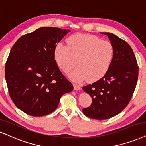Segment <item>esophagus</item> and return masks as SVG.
<instances>
[{"label":"esophagus","instance_id":"34e87169","mask_svg":"<svg viewBox=\"0 0 146 146\" xmlns=\"http://www.w3.org/2000/svg\"><path fill=\"white\" fill-rule=\"evenodd\" d=\"M80 89H81V87H80V85H78V84H74V89L80 90Z\"/></svg>","mask_w":146,"mask_h":146}]
</instances>
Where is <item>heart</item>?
<instances>
[{
  "mask_svg": "<svg viewBox=\"0 0 146 146\" xmlns=\"http://www.w3.org/2000/svg\"><path fill=\"white\" fill-rule=\"evenodd\" d=\"M68 45L59 43L55 58L59 67L68 73L76 64L78 67L70 73L75 81L94 82L108 71L114 59V49L111 42L102 41L94 35L76 34L68 38Z\"/></svg>",
  "mask_w": 146,
  "mask_h": 146,
  "instance_id": "obj_1",
  "label": "heart"
}]
</instances>
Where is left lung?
<instances>
[{
	"label": "left lung",
	"mask_w": 146,
	"mask_h": 146,
	"mask_svg": "<svg viewBox=\"0 0 146 146\" xmlns=\"http://www.w3.org/2000/svg\"><path fill=\"white\" fill-rule=\"evenodd\" d=\"M107 35L114 46V59L108 71L84 91L92 98V104L82 109L84 114L97 120L110 118L121 112L130 102L138 79L139 67L130 45L114 34Z\"/></svg>",
	"instance_id": "1"
}]
</instances>
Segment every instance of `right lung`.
Listing matches in <instances>:
<instances>
[{"instance_id": "1", "label": "right lung", "mask_w": 146, "mask_h": 146, "mask_svg": "<svg viewBox=\"0 0 146 146\" xmlns=\"http://www.w3.org/2000/svg\"><path fill=\"white\" fill-rule=\"evenodd\" d=\"M69 32L55 27L39 28L19 38L11 49L5 79L12 101L26 114H51L61 97L73 90L55 59L57 44Z\"/></svg>"}]
</instances>
